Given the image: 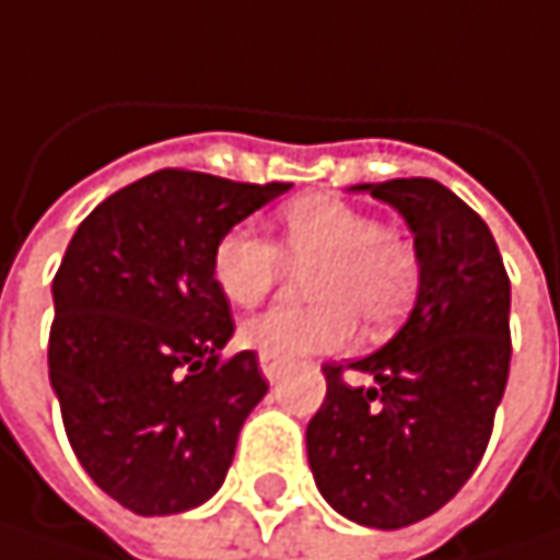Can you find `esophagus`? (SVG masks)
Wrapping results in <instances>:
<instances>
[{
    "label": "esophagus",
    "mask_w": 560,
    "mask_h": 560,
    "mask_svg": "<svg viewBox=\"0 0 560 560\" xmlns=\"http://www.w3.org/2000/svg\"><path fill=\"white\" fill-rule=\"evenodd\" d=\"M259 369H262V375H266L269 382H279L281 372H284V365H281L276 355H269V352H259Z\"/></svg>",
    "instance_id": "obj_1"
}]
</instances>
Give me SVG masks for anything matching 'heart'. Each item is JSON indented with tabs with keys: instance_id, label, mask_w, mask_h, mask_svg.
Segmentation results:
<instances>
[{
	"instance_id": "heart-1",
	"label": "heart",
	"mask_w": 560,
	"mask_h": 560,
	"mask_svg": "<svg viewBox=\"0 0 560 560\" xmlns=\"http://www.w3.org/2000/svg\"><path fill=\"white\" fill-rule=\"evenodd\" d=\"M281 246L253 228H230L211 256L218 288L233 304H259L288 262L306 269L304 307H276L243 324V342L281 362L336 352L352 342L359 324L372 336L394 330L417 301V246L375 214L332 195H304L281 208Z\"/></svg>"
}]
</instances>
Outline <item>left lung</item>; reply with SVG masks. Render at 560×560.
Instances as JSON below:
<instances>
[{"mask_svg": "<svg viewBox=\"0 0 560 560\" xmlns=\"http://www.w3.org/2000/svg\"><path fill=\"white\" fill-rule=\"evenodd\" d=\"M407 221L420 291L407 324L349 365H324L307 462L336 513L404 529L475 475L510 375V279L481 218L435 178L355 185Z\"/></svg>", "mask_w": 560, "mask_h": 560, "instance_id": "left-lung-1", "label": "left lung"}]
</instances>
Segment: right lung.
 <instances>
[{
    "instance_id": "right-lung-1",
    "label": "right lung",
    "mask_w": 560,
    "mask_h": 560,
    "mask_svg": "<svg viewBox=\"0 0 560 560\" xmlns=\"http://www.w3.org/2000/svg\"><path fill=\"white\" fill-rule=\"evenodd\" d=\"M288 182L160 170L108 195L54 276L50 387L85 475L137 516L201 506L266 397L211 272L218 240Z\"/></svg>"
}]
</instances>
